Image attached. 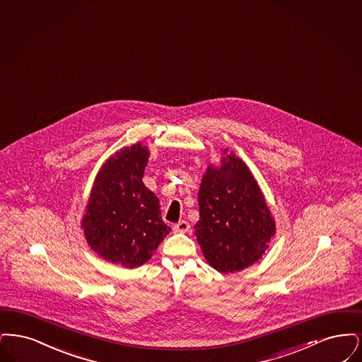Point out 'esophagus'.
Here are the masks:
<instances>
[{
    "mask_svg": "<svg viewBox=\"0 0 362 362\" xmlns=\"http://www.w3.org/2000/svg\"><path fill=\"white\" fill-rule=\"evenodd\" d=\"M189 228H190V226H189L188 221H178L177 224H174L173 226V231L174 233H188Z\"/></svg>",
    "mask_w": 362,
    "mask_h": 362,
    "instance_id": "34e87169",
    "label": "esophagus"
}]
</instances>
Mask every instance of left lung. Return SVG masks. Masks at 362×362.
Returning a JSON list of instances; mask_svg holds the SVG:
<instances>
[{"label": "left lung", "instance_id": "1", "mask_svg": "<svg viewBox=\"0 0 362 362\" xmlns=\"http://www.w3.org/2000/svg\"><path fill=\"white\" fill-rule=\"evenodd\" d=\"M221 162L219 169L208 168L200 185L194 235L208 264L227 274L262 257L274 235V221L245 162L233 154Z\"/></svg>", "mask_w": 362, "mask_h": 362}]
</instances>
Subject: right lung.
Segmentation results:
<instances>
[{"instance_id":"add662e5","label":"right lung","mask_w":362,"mask_h":362,"mask_svg":"<svg viewBox=\"0 0 362 362\" xmlns=\"http://www.w3.org/2000/svg\"><path fill=\"white\" fill-rule=\"evenodd\" d=\"M147 159L141 143L110 157L97 174L82 221L89 246L122 267L147 262L170 233L157 196L141 181Z\"/></svg>"}]
</instances>
